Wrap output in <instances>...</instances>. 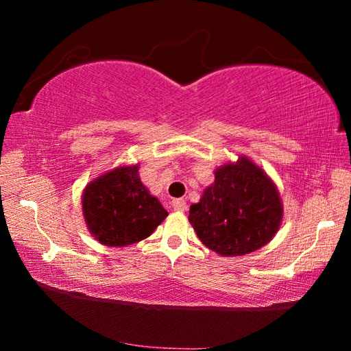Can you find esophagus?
Listing matches in <instances>:
<instances>
[{"mask_svg":"<svg viewBox=\"0 0 351 351\" xmlns=\"http://www.w3.org/2000/svg\"><path fill=\"white\" fill-rule=\"evenodd\" d=\"M171 207H173V209L178 210V212H182V210L187 209V203L182 198H176V199L171 201Z\"/></svg>","mask_w":351,"mask_h":351,"instance_id":"obj_1","label":"esophagus"}]
</instances>
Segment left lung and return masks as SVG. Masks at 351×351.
I'll return each instance as SVG.
<instances>
[{
  "label": "left lung",
  "instance_id": "8db88e82",
  "mask_svg": "<svg viewBox=\"0 0 351 351\" xmlns=\"http://www.w3.org/2000/svg\"><path fill=\"white\" fill-rule=\"evenodd\" d=\"M282 218L277 186L247 156L215 169V181L189 210L201 243L223 257L246 255L268 245Z\"/></svg>",
  "mask_w": 351,
  "mask_h": 351
}]
</instances>
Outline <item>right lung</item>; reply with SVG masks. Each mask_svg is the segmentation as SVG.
<instances>
[{
    "label": "right lung",
    "instance_id": "add662e5",
    "mask_svg": "<svg viewBox=\"0 0 351 351\" xmlns=\"http://www.w3.org/2000/svg\"><path fill=\"white\" fill-rule=\"evenodd\" d=\"M83 218L91 235L111 247L150 237L169 212L139 178V164L119 165L94 178L82 193Z\"/></svg>",
    "mask_w": 351,
    "mask_h": 351
}]
</instances>
